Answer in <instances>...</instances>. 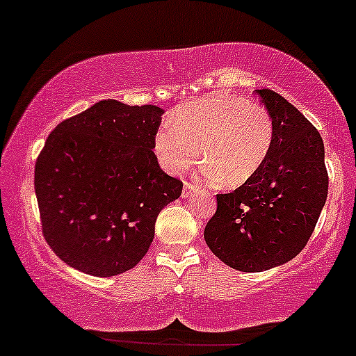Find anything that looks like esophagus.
Instances as JSON below:
<instances>
[{"label": "esophagus", "mask_w": 356, "mask_h": 356, "mask_svg": "<svg viewBox=\"0 0 356 356\" xmlns=\"http://www.w3.org/2000/svg\"><path fill=\"white\" fill-rule=\"evenodd\" d=\"M199 189L195 186H192L191 182H184V189H182V197L184 199H187V197H191L192 194H194V192H197Z\"/></svg>", "instance_id": "obj_1"}]
</instances>
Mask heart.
Masks as SVG:
<instances>
[{
  "label": "heart",
  "mask_w": 356,
  "mask_h": 356,
  "mask_svg": "<svg viewBox=\"0 0 356 356\" xmlns=\"http://www.w3.org/2000/svg\"><path fill=\"white\" fill-rule=\"evenodd\" d=\"M275 125L263 105L231 93L187 102L159 127L154 152L167 172L181 174L199 161L202 179L243 186L266 162Z\"/></svg>",
  "instance_id": "heart-1"
}]
</instances>
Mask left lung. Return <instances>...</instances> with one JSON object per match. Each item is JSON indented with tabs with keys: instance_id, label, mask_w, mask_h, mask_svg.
Instances as JSON below:
<instances>
[{
	"instance_id": "left-lung-1",
	"label": "left lung",
	"mask_w": 356,
	"mask_h": 356,
	"mask_svg": "<svg viewBox=\"0 0 356 356\" xmlns=\"http://www.w3.org/2000/svg\"><path fill=\"white\" fill-rule=\"evenodd\" d=\"M256 93L275 125L271 152L254 177L218 194V209L204 229L211 251L244 273L266 271L300 254L328 195L320 132L280 93Z\"/></svg>"
}]
</instances>
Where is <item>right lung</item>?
I'll use <instances>...</instances> for the list:
<instances>
[{
	"label": "right lung",
	"instance_id": "obj_1",
	"mask_svg": "<svg viewBox=\"0 0 356 356\" xmlns=\"http://www.w3.org/2000/svg\"><path fill=\"white\" fill-rule=\"evenodd\" d=\"M162 113L102 100L48 136L35 192L44 239L68 266L107 277L147 254L159 212L182 192L152 150Z\"/></svg>",
	"mask_w": 356,
	"mask_h": 356
}]
</instances>
